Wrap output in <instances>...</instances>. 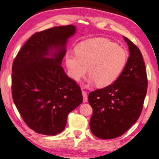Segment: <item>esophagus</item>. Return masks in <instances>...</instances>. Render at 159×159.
I'll list each match as a JSON object with an SVG mask.
<instances>
[{
    "mask_svg": "<svg viewBox=\"0 0 159 159\" xmlns=\"http://www.w3.org/2000/svg\"><path fill=\"white\" fill-rule=\"evenodd\" d=\"M82 95H83V102H87V93L85 91L82 90Z\"/></svg>",
    "mask_w": 159,
    "mask_h": 159,
    "instance_id": "1",
    "label": "esophagus"
}]
</instances>
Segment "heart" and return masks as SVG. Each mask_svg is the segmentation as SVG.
Returning a JSON list of instances; mask_svg holds the SVG:
<instances>
[{"label": "heart", "instance_id": "1", "mask_svg": "<svg viewBox=\"0 0 159 159\" xmlns=\"http://www.w3.org/2000/svg\"><path fill=\"white\" fill-rule=\"evenodd\" d=\"M77 54L68 53L66 64L73 80L80 81L89 68L91 82L100 87L111 84L118 79L127 62L125 50L105 38L92 39L77 46Z\"/></svg>", "mask_w": 159, "mask_h": 159}]
</instances>
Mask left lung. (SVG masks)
Returning a JSON list of instances; mask_svg holds the SVG:
<instances>
[{"label":"left lung","instance_id":"left-lung-1","mask_svg":"<svg viewBox=\"0 0 159 159\" xmlns=\"http://www.w3.org/2000/svg\"><path fill=\"white\" fill-rule=\"evenodd\" d=\"M130 56L125 68L114 83L91 92L88 102L93 107L89 126L99 139L120 136L141 116L147 93L148 79L140 49L124 37Z\"/></svg>","mask_w":159,"mask_h":159}]
</instances>
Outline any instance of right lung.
I'll return each mask as SVG.
<instances>
[{
	"instance_id": "1",
	"label": "right lung",
	"mask_w": 159,
	"mask_h": 159,
	"mask_svg": "<svg viewBox=\"0 0 159 159\" xmlns=\"http://www.w3.org/2000/svg\"><path fill=\"white\" fill-rule=\"evenodd\" d=\"M75 31L73 25H67L36 32L13 60V102L25 123L37 133H61L68 114L82 102L80 86L61 65L66 41ZM54 49L55 52L51 53ZM49 54L52 57H47Z\"/></svg>"
}]
</instances>
